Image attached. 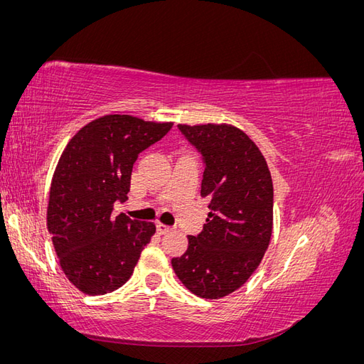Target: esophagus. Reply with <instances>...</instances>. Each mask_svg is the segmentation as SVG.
<instances>
[{"instance_id":"1","label":"esophagus","mask_w":364,"mask_h":364,"mask_svg":"<svg viewBox=\"0 0 364 364\" xmlns=\"http://www.w3.org/2000/svg\"><path fill=\"white\" fill-rule=\"evenodd\" d=\"M171 229H173L171 226H167V225H164V223H156V230H158V234H161V235L170 232Z\"/></svg>"}]
</instances>
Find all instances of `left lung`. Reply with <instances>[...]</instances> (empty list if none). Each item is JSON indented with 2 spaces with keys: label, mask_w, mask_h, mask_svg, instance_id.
Returning <instances> with one entry per match:
<instances>
[{
  "label": "left lung",
  "mask_w": 364,
  "mask_h": 364,
  "mask_svg": "<svg viewBox=\"0 0 364 364\" xmlns=\"http://www.w3.org/2000/svg\"><path fill=\"white\" fill-rule=\"evenodd\" d=\"M202 153L200 196L208 197L206 223L188 237V249L171 259L191 293L220 299L240 289L257 270L273 228V183L262 153L230 124H178Z\"/></svg>",
  "instance_id": "1"
}]
</instances>
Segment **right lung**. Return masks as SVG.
I'll return each mask as SVG.
<instances>
[{
  "label": "right lung",
  "instance_id": "obj_1",
  "mask_svg": "<svg viewBox=\"0 0 364 364\" xmlns=\"http://www.w3.org/2000/svg\"><path fill=\"white\" fill-rule=\"evenodd\" d=\"M171 126L105 115L83 126L65 147L50 186L47 228L65 277L80 291L111 293L134 273L156 228L114 215V203L127 199L139 153Z\"/></svg>",
  "mask_w": 364,
  "mask_h": 364
}]
</instances>
